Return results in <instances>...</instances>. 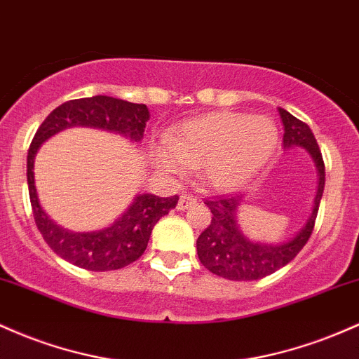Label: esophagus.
I'll return each mask as SVG.
<instances>
[{
  "instance_id": "34e87169",
  "label": "esophagus",
  "mask_w": 359,
  "mask_h": 359,
  "mask_svg": "<svg viewBox=\"0 0 359 359\" xmlns=\"http://www.w3.org/2000/svg\"><path fill=\"white\" fill-rule=\"evenodd\" d=\"M196 203V198L195 196H191V195H187V193H184V195H181L180 196V200H178V210H187L188 207H191V205H195Z\"/></svg>"
}]
</instances>
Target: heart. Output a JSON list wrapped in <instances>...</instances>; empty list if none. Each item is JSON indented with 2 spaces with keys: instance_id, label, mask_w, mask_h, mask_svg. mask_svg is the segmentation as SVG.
Wrapping results in <instances>:
<instances>
[{
  "instance_id": "obj_1",
  "label": "heart",
  "mask_w": 359,
  "mask_h": 359,
  "mask_svg": "<svg viewBox=\"0 0 359 359\" xmlns=\"http://www.w3.org/2000/svg\"><path fill=\"white\" fill-rule=\"evenodd\" d=\"M278 127L266 115L212 111L188 120L154 147L161 171L184 175L198 166L200 178L219 191L248 183L271 158Z\"/></svg>"
}]
</instances>
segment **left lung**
<instances>
[{
    "label": "left lung",
    "mask_w": 359,
    "mask_h": 359,
    "mask_svg": "<svg viewBox=\"0 0 359 359\" xmlns=\"http://www.w3.org/2000/svg\"><path fill=\"white\" fill-rule=\"evenodd\" d=\"M283 122V149L300 147L305 149L312 158L317 169V193L313 198L312 213L304 227L293 237L283 243H261V241L249 239L241 231L237 224V210L241 207L243 195L237 196H220L215 200H207V207L212 212L210 225L200 233L196 239V252L200 263L203 264L213 275L222 276L232 281H255L259 278L278 271L287 266L307 244L310 233L316 225L319 203L324 193L325 184V168L322 152L316 137L307 123L295 118L283 108H278Z\"/></svg>",
    "instance_id": "8db88e82"
}]
</instances>
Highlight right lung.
Wrapping results in <instances>:
<instances>
[{"instance_id": "add662e5", "label": "right lung", "mask_w": 359, "mask_h": 359, "mask_svg": "<svg viewBox=\"0 0 359 359\" xmlns=\"http://www.w3.org/2000/svg\"><path fill=\"white\" fill-rule=\"evenodd\" d=\"M149 116L146 104L111 96L71 100L50 111L32 140L27 156V181L35 224L52 251L74 266L88 271H111L134 263L146 251L154 225L176 207L180 196L161 198L152 193H139L130 207L108 227L91 232L67 231L40 207L34 178L35 154L47 139L72 127L102 128L140 142Z\"/></svg>"}]
</instances>
